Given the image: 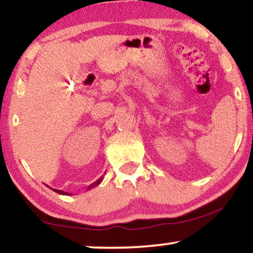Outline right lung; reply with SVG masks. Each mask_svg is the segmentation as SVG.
<instances>
[{
    "label": "right lung",
    "mask_w": 253,
    "mask_h": 253,
    "mask_svg": "<svg viewBox=\"0 0 253 253\" xmlns=\"http://www.w3.org/2000/svg\"><path fill=\"white\" fill-rule=\"evenodd\" d=\"M103 176H101L100 178H98V180L97 181H95V182H93V183H92V184H89L88 185V188H87V189L89 190V189H92V188H94V187H97V185H99V184H100L101 183V181H103ZM53 191H56V193H58V194H60V195H69V193H65V191H63V190H58V189H52Z\"/></svg>",
    "instance_id": "1"
}]
</instances>
